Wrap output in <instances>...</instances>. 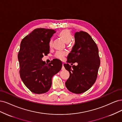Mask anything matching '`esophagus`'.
<instances>
[{
    "label": "esophagus",
    "mask_w": 122,
    "mask_h": 122,
    "mask_svg": "<svg viewBox=\"0 0 122 122\" xmlns=\"http://www.w3.org/2000/svg\"><path fill=\"white\" fill-rule=\"evenodd\" d=\"M62 70H63L65 69V67H64V63L62 64V69H61Z\"/></svg>",
    "instance_id": "esophagus-1"
}]
</instances>
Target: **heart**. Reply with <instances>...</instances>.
Here are the masks:
<instances>
[{
  "instance_id": "b5f03b06",
  "label": "heart",
  "mask_w": 122,
  "mask_h": 122,
  "mask_svg": "<svg viewBox=\"0 0 122 122\" xmlns=\"http://www.w3.org/2000/svg\"><path fill=\"white\" fill-rule=\"evenodd\" d=\"M59 36L63 41L66 43V44H68V43L71 41L72 36L71 32L68 29H64L59 33ZM53 45V40L52 39H51L50 42H49V46L50 47L52 46ZM65 56V54L64 53L61 52H57L55 54L56 58L62 60L63 59L64 56Z\"/></svg>"
}]
</instances>
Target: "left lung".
Here are the masks:
<instances>
[{
    "mask_svg": "<svg viewBox=\"0 0 122 122\" xmlns=\"http://www.w3.org/2000/svg\"><path fill=\"white\" fill-rule=\"evenodd\" d=\"M75 44L67 56V63L77 62V65L64 64L70 76L65 82L69 91L81 94L87 91L95 83L100 60L98 49L91 36L81 31L74 34Z\"/></svg>",
    "mask_w": 122,
    "mask_h": 122,
    "instance_id": "1",
    "label": "left lung"
}]
</instances>
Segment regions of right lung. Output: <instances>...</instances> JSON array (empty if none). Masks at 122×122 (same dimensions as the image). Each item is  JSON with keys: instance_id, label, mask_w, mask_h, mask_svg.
<instances>
[{"instance_id": "obj_1", "label": "right lung", "mask_w": 122, "mask_h": 122, "mask_svg": "<svg viewBox=\"0 0 122 122\" xmlns=\"http://www.w3.org/2000/svg\"><path fill=\"white\" fill-rule=\"evenodd\" d=\"M55 32L53 29H35L21 42L18 55L20 75L26 87L34 93L48 92L52 77L61 69L62 63L59 60H53L48 64L42 60L50 52L49 42Z\"/></svg>"}]
</instances>
